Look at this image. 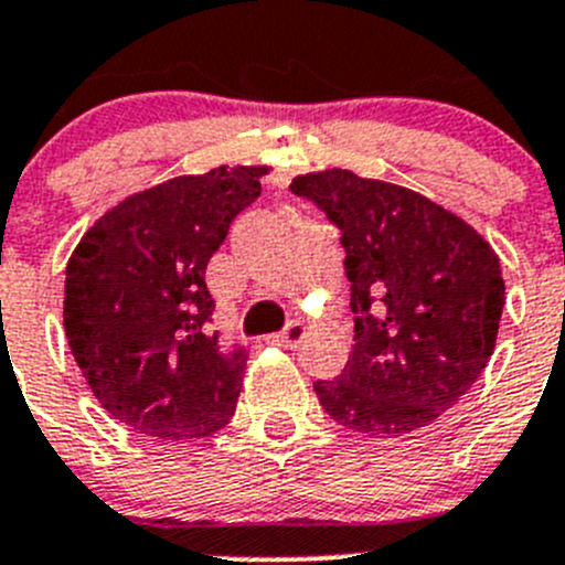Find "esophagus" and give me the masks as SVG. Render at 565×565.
I'll return each mask as SVG.
<instances>
[{
  "label": "esophagus",
  "instance_id": "1",
  "mask_svg": "<svg viewBox=\"0 0 565 565\" xmlns=\"http://www.w3.org/2000/svg\"><path fill=\"white\" fill-rule=\"evenodd\" d=\"M303 337H307V326L303 323H289L287 329L278 331V334H273V345H281V348H298L300 342H303Z\"/></svg>",
  "mask_w": 565,
  "mask_h": 565
}]
</instances>
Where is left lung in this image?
Wrapping results in <instances>:
<instances>
[{"label":"left lung","instance_id":"left-lung-1","mask_svg":"<svg viewBox=\"0 0 565 565\" xmlns=\"http://www.w3.org/2000/svg\"><path fill=\"white\" fill-rule=\"evenodd\" d=\"M342 231L354 348L315 382L337 424L371 437L420 429L471 390L497 348L504 278L497 250L455 211L407 186L323 170L289 183Z\"/></svg>","mask_w":565,"mask_h":565}]
</instances>
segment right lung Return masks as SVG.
<instances>
[{
	"instance_id": "1",
	"label": "right lung",
	"mask_w": 565,
	"mask_h": 565,
	"mask_svg": "<svg viewBox=\"0 0 565 565\" xmlns=\"http://www.w3.org/2000/svg\"><path fill=\"white\" fill-rule=\"evenodd\" d=\"M267 172L236 163L130 194L68 256V348L105 413L139 435L192 443L234 415L247 354L209 329L205 265Z\"/></svg>"
}]
</instances>
